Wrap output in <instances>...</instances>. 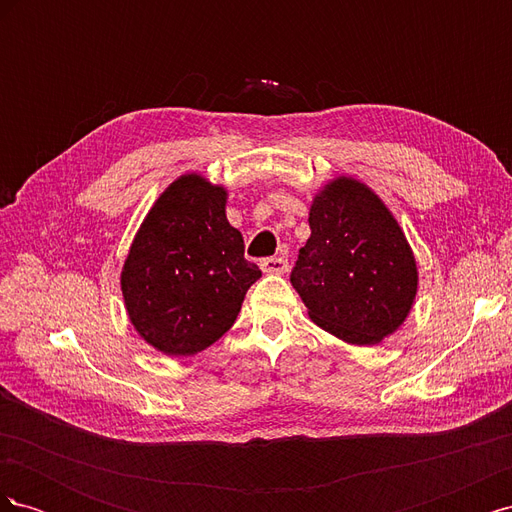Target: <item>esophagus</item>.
Listing matches in <instances>:
<instances>
[{"mask_svg": "<svg viewBox=\"0 0 512 512\" xmlns=\"http://www.w3.org/2000/svg\"><path fill=\"white\" fill-rule=\"evenodd\" d=\"M260 269L267 275H284L288 271V258L286 256H273L260 262Z\"/></svg>", "mask_w": 512, "mask_h": 512, "instance_id": "1", "label": "esophagus"}]
</instances>
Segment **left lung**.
Returning <instances> with one entry per match:
<instances>
[{
  "label": "left lung",
  "mask_w": 512,
  "mask_h": 512,
  "mask_svg": "<svg viewBox=\"0 0 512 512\" xmlns=\"http://www.w3.org/2000/svg\"><path fill=\"white\" fill-rule=\"evenodd\" d=\"M309 235L290 282L320 329L376 346L406 322L418 290L412 247L384 200L337 175L314 194Z\"/></svg>",
  "instance_id": "obj_1"
}]
</instances>
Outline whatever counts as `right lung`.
<instances>
[{
    "label": "right lung",
    "mask_w": 512,
    "mask_h": 512,
    "mask_svg": "<svg viewBox=\"0 0 512 512\" xmlns=\"http://www.w3.org/2000/svg\"><path fill=\"white\" fill-rule=\"evenodd\" d=\"M228 190L200 173L177 177L147 211L121 267L134 331L166 356L203 352L235 324L262 275L226 218Z\"/></svg>",
    "instance_id": "right-lung-1"
}]
</instances>
